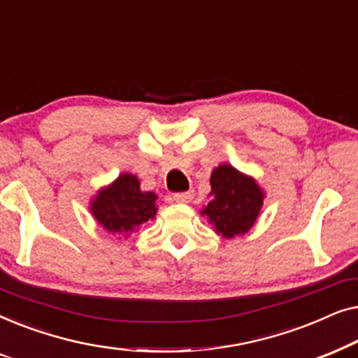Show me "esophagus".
<instances>
[{
	"label": "esophagus",
	"mask_w": 358,
	"mask_h": 358,
	"mask_svg": "<svg viewBox=\"0 0 358 358\" xmlns=\"http://www.w3.org/2000/svg\"><path fill=\"white\" fill-rule=\"evenodd\" d=\"M192 199H194V190L173 194V200H174V202H178V203H189Z\"/></svg>",
	"instance_id": "obj_1"
}]
</instances>
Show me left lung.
<instances>
[{
	"mask_svg": "<svg viewBox=\"0 0 358 358\" xmlns=\"http://www.w3.org/2000/svg\"><path fill=\"white\" fill-rule=\"evenodd\" d=\"M212 192L202 215L223 238L248 233L256 223L264 203V192L256 180L229 164L213 169L210 178Z\"/></svg>",
	"mask_w": 358,
	"mask_h": 358,
	"instance_id": "left-lung-1",
	"label": "left lung"
}]
</instances>
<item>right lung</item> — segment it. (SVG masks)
<instances>
[{"label": "right lung", "mask_w": 358, "mask_h": 358, "mask_svg": "<svg viewBox=\"0 0 358 358\" xmlns=\"http://www.w3.org/2000/svg\"><path fill=\"white\" fill-rule=\"evenodd\" d=\"M156 194L143 192L136 176L124 173L109 187L101 189L91 202V213L112 234L129 236L141 224L153 220Z\"/></svg>", "instance_id": "1"}]
</instances>
